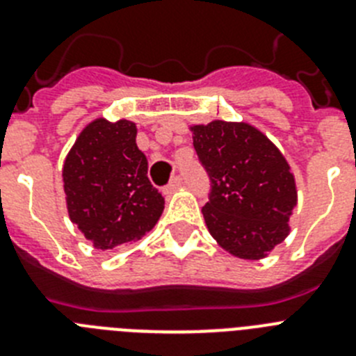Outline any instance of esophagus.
Masks as SVG:
<instances>
[{"mask_svg":"<svg viewBox=\"0 0 356 356\" xmlns=\"http://www.w3.org/2000/svg\"><path fill=\"white\" fill-rule=\"evenodd\" d=\"M181 181H184V178H181L180 175H176V176H172L171 178V181H169L168 185H165V187H163V194H172L176 191V188L180 187L181 185Z\"/></svg>","mask_w":356,"mask_h":356,"instance_id":"obj_1","label":"esophagus"}]
</instances>
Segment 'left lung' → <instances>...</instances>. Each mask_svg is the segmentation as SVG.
<instances>
[{
    "instance_id": "left-lung-1",
    "label": "left lung",
    "mask_w": 356,
    "mask_h": 356,
    "mask_svg": "<svg viewBox=\"0 0 356 356\" xmlns=\"http://www.w3.org/2000/svg\"><path fill=\"white\" fill-rule=\"evenodd\" d=\"M191 130L210 180L203 207L209 232L235 257L264 259L289 235L298 200L287 160L246 122L212 121Z\"/></svg>"
}]
</instances>
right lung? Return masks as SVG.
Returning a JSON list of instances; mask_svg holds the SVG:
<instances>
[{"instance_id":"obj_1","label":"right lung","mask_w":356,"mask_h":356,"mask_svg":"<svg viewBox=\"0 0 356 356\" xmlns=\"http://www.w3.org/2000/svg\"><path fill=\"white\" fill-rule=\"evenodd\" d=\"M137 128L121 119H96L64 162L71 221L97 250L139 241L163 212V197L147 178V160L135 143Z\"/></svg>"}]
</instances>
